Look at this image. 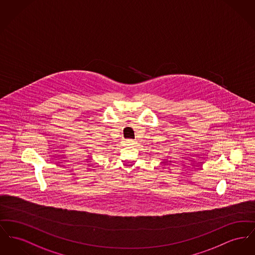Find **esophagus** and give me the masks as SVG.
<instances>
[{"label":"esophagus","instance_id":"1","mask_svg":"<svg viewBox=\"0 0 255 255\" xmlns=\"http://www.w3.org/2000/svg\"><path fill=\"white\" fill-rule=\"evenodd\" d=\"M123 143H124L125 146H130V145H133V144L135 143V140L128 138V139H124V140H123Z\"/></svg>","mask_w":255,"mask_h":255}]
</instances>
